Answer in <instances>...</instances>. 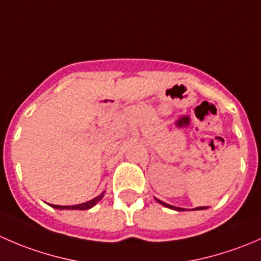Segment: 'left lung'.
<instances>
[{
  "instance_id": "obj_1",
  "label": "left lung",
  "mask_w": 261,
  "mask_h": 261,
  "mask_svg": "<svg viewBox=\"0 0 261 261\" xmlns=\"http://www.w3.org/2000/svg\"><path fill=\"white\" fill-rule=\"evenodd\" d=\"M156 199V198H155ZM158 202H159L160 204H163V206H165V207H168V208H172V210H175V211H184V208H180V207H174V206H170V204H167L165 203V202H163V201H160V199H156ZM207 207H197V208H194V210H206Z\"/></svg>"
}]
</instances>
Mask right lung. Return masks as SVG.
Listing matches in <instances>:
<instances>
[{
    "label": "right lung",
    "mask_w": 261,
    "mask_h": 261,
    "mask_svg": "<svg viewBox=\"0 0 261 261\" xmlns=\"http://www.w3.org/2000/svg\"><path fill=\"white\" fill-rule=\"evenodd\" d=\"M103 196H105V192H102V193L99 194V196H97L96 198L91 199V201L88 202H84V203L75 204V206H58V204H50V206H51L53 208H57V210H89L93 206H96L97 202L101 201V199L103 198Z\"/></svg>",
    "instance_id": "right-lung-1"
}]
</instances>
